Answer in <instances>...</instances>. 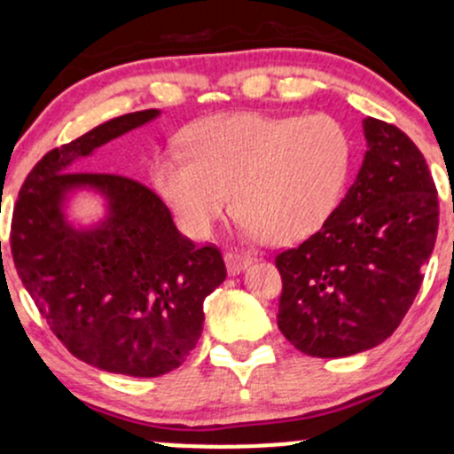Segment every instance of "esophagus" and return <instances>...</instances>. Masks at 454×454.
Wrapping results in <instances>:
<instances>
[{"label": "esophagus", "instance_id": "obj_1", "mask_svg": "<svg viewBox=\"0 0 454 454\" xmlns=\"http://www.w3.org/2000/svg\"><path fill=\"white\" fill-rule=\"evenodd\" d=\"M223 260H226V269L231 275H239L241 270H245L249 264H252V258L245 256L241 252H234V249L223 254Z\"/></svg>", "mask_w": 454, "mask_h": 454}]
</instances>
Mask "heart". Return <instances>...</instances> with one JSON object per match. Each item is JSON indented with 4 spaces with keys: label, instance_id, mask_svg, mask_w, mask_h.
<instances>
[{
    "label": "heart",
    "instance_id": "heart-1",
    "mask_svg": "<svg viewBox=\"0 0 454 454\" xmlns=\"http://www.w3.org/2000/svg\"><path fill=\"white\" fill-rule=\"evenodd\" d=\"M187 153L153 166V185L192 237H209L234 207L252 237L273 245L311 237L335 211L352 140L331 114H220L196 123Z\"/></svg>",
    "mask_w": 454,
    "mask_h": 454
}]
</instances>
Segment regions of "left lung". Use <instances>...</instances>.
<instances>
[{
  "mask_svg": "<svg viewBox=\"0 0 454 454\" xmlns=\"http://www.w3.org/2000/svg\"><path fill=\"white\" fill-rule=\"evenodd\" d=\"M367 151L337 209L275 258L279 331L307 356H352L388 340L423 284L440 222L429 166L399 128L367 117Z\"/></svg>",
  "mask_w": 454,
  "mask_h": 454,
  "instance_id": "1",
  "label": "left lung"
}]
</instances>
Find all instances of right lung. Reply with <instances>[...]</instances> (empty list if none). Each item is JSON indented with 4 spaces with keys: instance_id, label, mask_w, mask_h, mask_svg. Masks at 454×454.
Returning a JSON list of instances; mask_svg holds the SVG:
<instances>
[{
    "instance_id": "obj_1",
    "label": "right lung",
    "mask_w": 454,
    "mask_h": 454,
    "mask_svg": "<svg viewBox=\"0 0 454 454\" xmlns=\"http://www.w3.org/2000/svg\"><path fill=\"white\" fill-rule=\"evenodd\" d=\"M158 114H121L49 151L20 187L10 232L19 278L57 340L87 364L134 378L164 376L190 356L205 322L202 303L226 279L220 249L184 237L149 187L72 173L76 160ZM78 189L107 202V215L90 229L65 215Z\"/></svg>"
}]
</instances>
